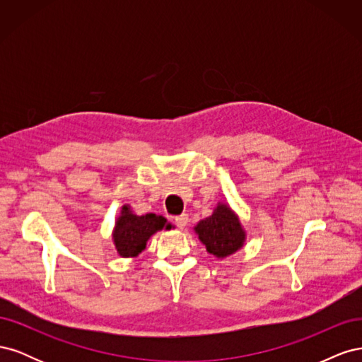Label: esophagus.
Masks as SVG:
<instances>
[{
    "instance_id": "34e87169",
    "label": "esophagus",
    "mask_w": 362,
    "mask_h": 362,
    "mask_svg": "<svg viewBox=\"0 0 362 362\" xmlns=\"http://www.w3.org/2000/svg\"><path fill=\"white\" fill-rule=\"evenodd\" d=\"M173 223L177 225L180 229H184L185 226H187V223H189V216H187V214L177 216V217L173 218Z\"/></svg>"
}]
</instances>
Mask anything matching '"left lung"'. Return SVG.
I'll return each mask as SVG.
<instances>
[{
  "instance_id": "obj_1",
  "label": "left lung",
  "mask_w": 362,
  "mask_h": 362,
  "mask_svg": "<svg viewBox=\"0 0 362 362\" xmlns=\"http://www.w3.org/2000/svg\"><path fill=\"white\" fill-rule=\"evenodd\" d=\"M201 242L206 250L217 258H226L242 249L246 233L240 223L238 216L228 204L218 202L210 217L204 218L194 226Z\"/></svg>"
}]
</instances>
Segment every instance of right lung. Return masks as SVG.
I'll list each match as a JSON object with an SVG mask.
<instances>
[{
  "mask_svg": "<svg viewBox=\"0 0 362 362\" xmlns=\"http://www.w3.org/2000/svg\"><path fill=\"white\" fill-rule=\"evenodd\" d=\"M172 225L163 216L149 213L137 216L124 205L113 229V242L117 254L124 258L137 257L146 247V242L161 229H170Z\"/></svg>",
  "mask_w": 362,
  "mask_h": 362,
  "instance_id": "obj_1",
  "label": "right lung"
}]
</instances>
